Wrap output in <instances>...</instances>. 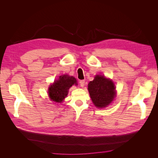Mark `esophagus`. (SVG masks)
<instances>
[{
    "instance_id": "1",
    "label": "esophagus",
    "mask_w": 158,
    "mask_h": 158,
    "mask_svg": "<svg viewBox=\"0 0 158 158\" xmlns=\"http://www.w3.org/2000/svg\"><path fill=\"white\" fill-rule=\"evenodd\" d=\"M80 85L81 87H83L84 85V84H85V80H80Z\"/></svg>"
}]
</instances>
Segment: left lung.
Returning <instances> with one entry per match:
<instances>
[{
  "mask_svg": "<svg viewBox=\"0 0 158 158\" xmlns=\"http://www.w3.org/2000/svg\"><path fill=\"white\" fill-rule=\"evenodd\" d=\"M90 98L95 106L99 108L106 107L111 103L115 97V87L111 80L103 76H96L88 84Z\"/></svg>",
  "mask_w": 158,
  "mask_h": 158,
  "instance_id": "1",
  "label": "left lung"
}]
</instances>
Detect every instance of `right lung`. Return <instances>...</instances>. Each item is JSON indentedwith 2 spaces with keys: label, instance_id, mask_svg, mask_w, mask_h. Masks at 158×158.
<instances>
[{
  "label": "right lung",
  "instance_id": "right-lung-1",
  "mask_svg": "<svg viewBox=\"0 0 158 158\" xmlns=\"http://www.w3.org/2000/svg\"><path fill=\"white\" fill-rule=\"evenodd\" d=\"M74 84L77 85V82L73 76H59V80L55 81L49 88V98L52 101L61 103L67 95L69 88Z\"/></svg>",
  "mask_w": 158,
  "mask_h": 158
}]
</instances>
